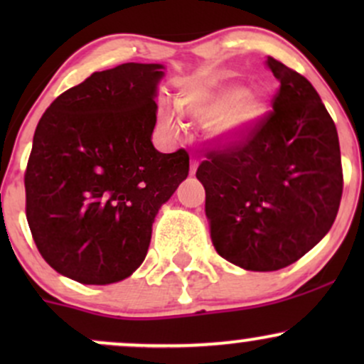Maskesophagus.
Segmentation results:
<instances>
[{"mask_svg":"<svg viewBox=\"0 0 364 364\" xmlns=\"http://www.w3.org/2000/svg\"><path fill=\"white\" fill-rule=\"evenodd\" d=\"M196 168H198V161H196L195 157L190 159V174L193 176V174L196 173Z\"/></svg>","mask_w":364,"mask_h":364,"instance_id":"esophagus-1","label":"esophagus"}]
</instances>
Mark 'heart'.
<instances>
[{"instance_id":"1","label":"heart","mask_w":364,"mask_h":364,"mask_svg":"<svg viewBox=\"0 0 364 364\" xmlns=\"http://www.w3.org/2000/svg\"><path fill=\"white\" fill-rule=\"evenodd\" d=\"M181 111L186 118L208 124L217 144L231 145L243 140L265 118L269 101L262 90L243 89L235 83H196L181 94ZM164 128H178V114L169 107L159 112Z\"/></svg>"}]
</instances>
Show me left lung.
<instances>
[{
	"label": "left lung",
	"instance_id": "1",
	"mask_svg": "<svg viewBox=\"0 0 364 364\" xmlns=\"http://www.w3.org/2000/svg\"><path fill=\"white\" fill-rule=\"evenodd\" d=\"M267 66L281 82L274 111L196 169L214 248L255 272L310 252L332 228L342 196L339 136L318 92L274 58Z\"/></svg>",
	"mask_w": 364,
	"mask_h": 364
}]
</instances>
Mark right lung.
<instances>
[{"label":"right lung","instance_id":"right-lung-1","mask_svg":"<svg viewBox=\"0 0 364 364\" xmlns=\"http://www.w3.org/2000/svg\"><path fill=\"white\" fill-rule=\"evenodd\" d=\"M157 63L92 73L37 124L25 171V212L37 250L80 284H112L145 260L159 208L190 171L185 149L154 147Z\"/></svg>","mask_w":364,"mask_h":364}]
</instances>
